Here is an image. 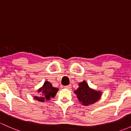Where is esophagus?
Instances as JSON below:
<instances>
[{
	"label": "esophagus",
	"mask_w": 131,
	"mask_h": 131,
	"mask_svg": "<svg viewBox=\"0 0 131 131\" xmlns=\"http://www.w3.org/2000/svg\"><path fill=\"white\" fill-rule=\"evenodd\" d=\"M64 87L65 88V89H71V85H67V86H64Z\"/></svg>",
	"instance_id": "1"
}]
</instances>
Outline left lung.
I'll return each mask as SVG.
<instances>
[{
  "instance_id": "1",
  "label": "left lung",
  "mask_w": 131,
  "mask_h": 131,
  "mask_svg": "<svg viewBox=\"0 0 131 131\" xmlns=\"http://www.w3.org/2000/svg\"><path fill=\"white\" fill-rule=\"evenodd\" d=\"M78 100L83 105H89L96 102L100 98V92L91 89L86 82L79 83V87L75 91Z\"/></svg>"
}]
</instances>
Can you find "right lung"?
Wrapping results in <instances>:
<instances>
[{
	"mask_svg": "<svg viewBox=\"0 0 131 131\" xmlns=\"http://www.w3.org/2000/svg\"><path fill=\"white\" fill-rule=\"evenodd\" d=\"M58 91V89L53 87L51 84L46 81L45 82L43 86L38 91L39 93H40V96L34 97V99L39 102H44L45 100H49L50 98H53L56 95Z\"/></svg>",
	"mask_w": 131,
	"mask_h": 131,
	"instance_id": "add662e5",
	"label": "right lung"
}]
</instances>
